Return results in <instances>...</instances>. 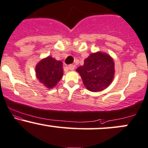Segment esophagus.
I'll use <instances>...</instances> for the list:
<instances>
[{
  "mask_svg": "<svg viewBox=\"0 0 148 148\" xmlns=\"http://www.w3.org/2000/svg\"><path fill=\"white\" fill-rule=\"evenodd\" d=\"M67 67L69 70H74V68H75V65L74 64H69V65H68Z\"/></svg>",
  "mask_w": 148,
  "mask_h": 148,
  "instance_id": "34e87169",
  "label": "esophagus"
}]
</instances>
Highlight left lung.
Wrapping results in <instances>:
<instances>
[{"mask_svg": "<svg viewBox=\"0 0 148 148\" xmlns=\"http://www.w3.org/2000/svg\"><path fill=\"white\" fill-rule=\"evenodd\" d=\"M77 71L88 90L98 92L106 88L112 82L114 64L110 56L98 52L90 54Z\"/></svg>", "mask_w": 148, "mask_h": 148, "instance_id": "1", "label": "left lung"}]
</instances>
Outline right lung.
Instances as JSON below:
<instances>
[{
  "label": "right lung",
  "mask_w": 148,
  "mask_h": 148,
  "mask_svg": "<svg viewBox=\"0 0 148 148\" xmlns=\"http://www.w3.org/2000/svg\"><path fill=\"white\" fill-rule=\"evenodd\" d=\"M36 77L48 88H52L60 82L63 75L62 62L52 57L43 59L36 66Z\"/></svg>",
  "instance_id": "obj_1"
}]
</instances>
